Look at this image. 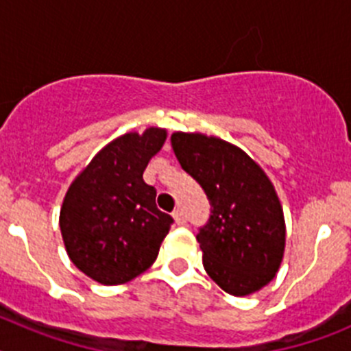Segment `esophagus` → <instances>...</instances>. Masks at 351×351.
I'll use <instances>...</instances> for the list:
<instances>
[{
  "instance_id": "obj_1",
  "label": "esophagus",
  "mask_w": 351,
  "mask_h": 351,
  "mask_svg": "<svg viewBox=\"0 0 351 351\" xmlns=\"http://www.w3.org/2000/svg\"><path fill=\"white\" fill-rule=\"evenodd\" d=\"M173 219H176V223H178V225H184L186 223V214L182 213V209H176L173 210Z\"/></svg>"
}]
</instances>
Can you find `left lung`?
Segmentation results:
<instances>
[{
    "label": "left lung",
    "instance_id": "obj_1",
    "mask_svg": "<svg viewBox=\"0 0 351 351\" xmlns=\"http://www.w3.org/2000/svg\"><path fill=\"white\" fill-rule=\"evenodd\" d=\"M182 169L202 186L210 218L197 234L204 269L235 297L255 293L280 271L287 241L274 184L243 149L204 133H172Z\"/></svg>",
    "mask_w": 351,
    "mask_h": 351
}]
</instances>
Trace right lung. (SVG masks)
I'll use <instances>...</instances> for the list:
<instances>
[{"instance_id":"right-lung-1","label":"right lung","mask_w":351,"mask_h":351,"mask_svg":"<svg viewBox=\"0 0 351 351\" xmlns=\"http://www.w3.org/2000/svg\"><path fill=\"white\" fill-rule=\"evenodd\" d=\"M167 130L130 132L108 142L73 179L64 195L60 228L80 272L101 285H123L154 263L173 223L156 207L144 182L149 160L163 147Z\"/></svg>"}]
</instances>
